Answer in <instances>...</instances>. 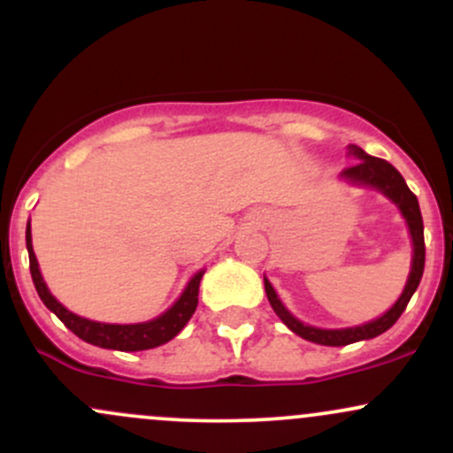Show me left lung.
Returning <instances> with one entry per match:
<instances>
[{"mask_svg":"<svg viewBox=\"0 0 453 453\" xmlns=\"http://www.w3.org/2000/svg\"><path fill=\"white\" fill-rule=\"evenodd\" d=\"M349 155L358 157L361 162H357L354 166L345 168L339 177L345 179L349 183H357V186H367L382 192L384 196L391 198L397 207H400L403 220H406L408 231H411L412 237V265H411V274H408L406 287H403L402 296L397 298V303L382 315V318L373 319V322H367L363 326H354V328H339V330H324V328H315V326H306L296 319L289 311L285 309L283 303L276 296L274 287L270 285V280L264 276L265 283V294L267 300H270L272 309L274 313L283 319V324L289 330H294L296 334L306 339V342H313L319 345H348V343H357V342H365V339H373L378 334L387 333L393 324L400 319V315L406 309V304L411 303L412 294L417 291V287L421 283L423 276V265H426V242H423V220H421V209H419V201H417L415 194L411 192V188L406 186L403 177L397 173L395 168L391 166L388 162H384L380 157H372V155L365 153L363 149H358L357 144H349Z\"/></svg>","mask_w":453,"mask_h":453,"instance_id":"8db88e82","label":"left lung"}]
</instances>
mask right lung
<instances>
[{
  "label": "right lung",
  "instance_id": "obj_1",
  "mask_svg": "<svg viewBox=\"0 0 453 453\" xmlns=\"http://www.w3.org/2000/svg\"><path fill=\"white\" fill-rule=\"evenodd\" d=\"M26 244H27V255H30V272L34 287H36L38 296L45 303L47 309L51 313H56L60 318V322L75 333L77 337L84 339L86 343L99 345V348L108 349H120V352H138V349H150L157 348V345L168 343L170 339L177 337L181 333V328L189 322L192 313L196 311L198 304V285L205 272H196L189 280L183 294L179 296V300L174 303L166 313H162L159 318L150 319V322L142 324H101L92 322V319L80 318V315L71 313L66 306H62L56 298L51 296V291L47 289L45 280H42L41 270H38L36 255H34L32 248V231L30 222L26 228Z\"/></svg>",
  "mask_w": 453,
  "mask_h": 453
}]
</instances>
